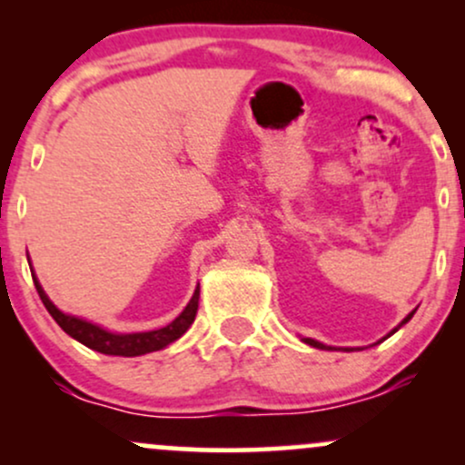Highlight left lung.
<instances>
[{
	"label": "left lung",
	"mask_w": 465,
	"mask_h": 465,
	"mask_svg": "<svg viewBox=\"0 0 465 465\" xmlns=\"http://www.w3.org/2000/svg\"><path fill=\"white\" fill-rule=\"evenodd\" d=\"M413 314H415V311H413V312H411V314H409V317H407V319H404V322L398 325V328H402V325H404V323H407V322H409V319H411V317H413ZM398 328H396V330H393V332H398ZM393 332H391V334H393ZM385 339H387V336H385ZM385 339H382V341H385ZM303 341H306V343H308V345H312V348H319V350H332V348H328V345L319 343V341H314V339H303Z\"/></svg>",
	"instance_id": "1"
}]
</instances>
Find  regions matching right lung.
<instances>
[{
  "mask_svg": "<svg viewBox=\"0 0 465 465\" xmlns=\"http://www.w3.org/2000/svg\"><path fill=\"white\" fill-rule=\"evenodd\" d=\"M32 280H35L36 292H39L41 302H44L47 312L52 314V319H54V322L61 325V328L65 330L69 336H72V339L80 341V343L87 345V348L100 351V354H109V356H142V354H148V351L163 350L165 345H170L173 341H177L179 336L190 328L192 322H194V317H196V311H199V292L201 291L196 288L190 303L185 306V311L181 312L173 323L165 325V328L151 330V332L114 334V332H109V330L98 328V325L83 322V319L72 317V314L61 312L54 303L47 300L44 288H41V284L36 282L35 275H32Z\"/></svg>",
  "mask_w": 465,
  "mask_h": 465,
  "instance_id": "1",
  "label": "right lung"
}]
</instances>
